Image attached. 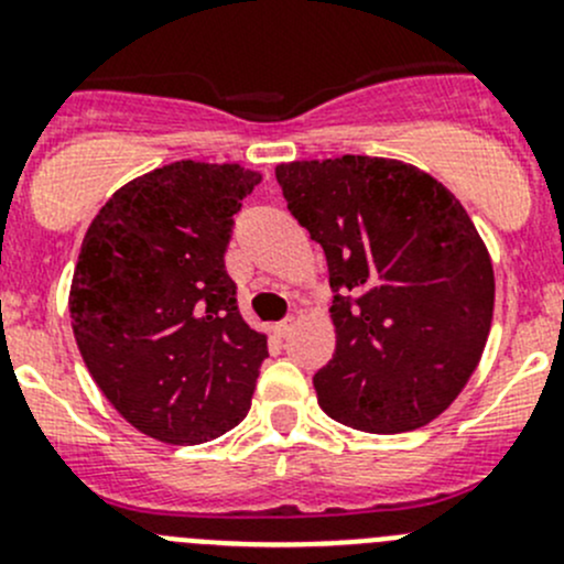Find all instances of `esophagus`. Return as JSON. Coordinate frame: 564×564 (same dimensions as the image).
Instances as JSON below:
<instances>
[{
  "instance_id": "esophagus-1",
  "label": "esophagus",
  "mask_w": 564,
  "mask_h": 564,
  "mask_svg": "<svg viewBox=\"0 0 564 564\" xmlns=\"http://www.w3.org/2000/svg\"><path fill=\"white\" fill-rule=\"evenodd\" d=\"M292 327H294V318H283V322L272 324V333H275L278 338H283V335L292 333Z\"/></svg>"
}]
</instances>
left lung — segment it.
I'll use <instances>...</instances> for the list:
<instances>
[{
	"instance_id": "8db88e82",
	"label": "left lung",
	"mask_w": 564,
	"mask_h": 564,
	"mask_svg": "<svg viewBox=\"0 0 564 564\" xmlns=\"http://www.w3.org/2000/svg\"><path fill=\"white\" fill-rule=\"evenodd\" d=\"M275 176L338 292L318 406L371 434L429 425L466 388L491 333L480 231L440 180L395 158L278 163Z\"/></svg>"
}]
</instances>
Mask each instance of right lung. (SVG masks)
<instances>
[{"label":"right lung","instance_id":"obj_1","mask_svg":"<svg viewBox=\"0 0 564 564\" xmlns=\"http://www.w3.org/2000/svg\"><path fill=\"white\" fill-rule=\"evenodd\" d=\"M259 182L240 163H169L84 235L67 297L78 351L111 406L166 445L215 440L250 409L267 335L237 311L224 253Z\"/></svg>","mask_w":564,"mask_h":564}]
</instances>
